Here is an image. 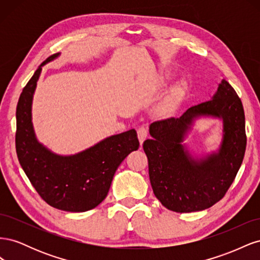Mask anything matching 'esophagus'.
<instances>
[{
	"instance_id": "esophagus-1",
	"label": "esophagus",
	"mask_w": 260,
	"mask_h": 260,
	"mask_svg": "<svg viewBox=\"0 0 260 260\" xmlns=\"http://www.w3.org/2000/svg\"><path fill=\"white\" fill-rule=\"evenodd\" d=\"M138 138L140 141V144L142 145V143L144 142V140L147 138V130L145 127H140L138 129Z\"/></svg>"
}]
</instances>
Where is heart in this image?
Listing matches in <instances>:
<instances>
[{
  "mask_svg": "<svg viewBox=\"0 0 260 260\" xmlns=\"http://www.w3.org/2000/svg\"><path fill=\"white\" fill-rule=\"evenodd\" d=\"M185 93V84L184 83H179L177 84L174 89H172L169 96L166 100V107L174 106L177 102H179L181 99L183 98Z\"/></svg>",
  "mask_w": 260,
  "mask_h": 260,
  "instance_id": "obj_1",
  "label": "heart"
}]
</instances>
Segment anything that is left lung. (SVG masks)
I'll list each match as a JSON object with an SVG mask.
<instances>
[{"mask_svg":"<svg viewBox=\"0 0 260 260\" xmlns=\"http://www.w3.org/2000/svg\"><path fill=\"white\" fill-rule=\"evenodd\" d=\"M221 117L224 138L217 153L196 161L182 145L194 119ZM144 141L153 192L162 206L176 212L200 211L215 205L233 183L246 148L245 115L241 99L225 79L211 101L192 106L179 118L149 125Z\"/></svg>","mask_w":260,"mask_h":260,"instance_id":"1","label":"left lung"}]
</instances>
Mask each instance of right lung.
Listing matches in <instances>:
<instances>
[{
  "label": "right lung",
  "instance_id": "obj_1",
  "mask_svg": "<svg viewBox=\"0 0 260 260\" xmlns=\"http://www.w3.org/2000/svg\"><path fill=\"white\" fill-rule=\"evenodd\" d=\"M58 55L46 58L22 89L16 109L15 143L20 166L41 199L54 208L81 212L105 200L117 168L140 143L135 129L106 138L73 156L56 155L38 142L31 122L34 92L42 66Z\"/></svg>",
  "mask_w": 260,
  "mask_h": 260
}]
</instances>
